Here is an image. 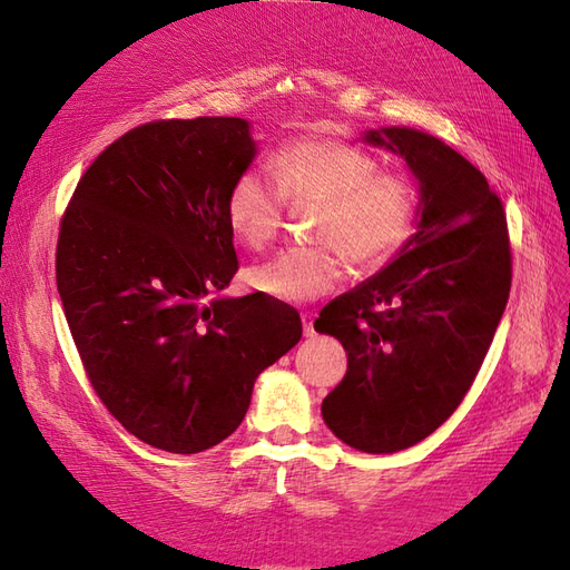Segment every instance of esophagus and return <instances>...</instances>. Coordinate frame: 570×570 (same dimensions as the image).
<instances>
[{
    "label": "esophagus",
    "instance_id": "34e87169",
    "mask_svg": "<svg viewBox=\"0 0 570 570\" xmlns=\"http://www.w3.org/2000/svg\"><path fill=\"white\" fill-rule=\"evenodd\" d=\"M301 320H303V332H305V337H313V334H315V327H313V315H311V313H301Z\"/></svg>",
    "mask_w": 570,
    "mask_h": 570
}]
</instances>
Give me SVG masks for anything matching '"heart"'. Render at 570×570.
Wrapping results in <instances>:
<instances>
[{
  "label": "heart",
  "instance_id": "heart-1",
  "mask_svg": "<svg viewBox=\"0 0 570 570\" xmlns=\"http://www.w3.org/2000/svg\"><path fill=\"white\" fill-rule=\"evenodd\" d=\"M274 183L245 170L228 189L226 218L247 247H265L282 224L284 202L315 207L313 243L291 247L247 269L259 294L305 303L340 282L344 259L375 267L410 238L416 218V189L397 173H381L377 160L342 141L298 139L269 160Z\"/></svg>",
  "mask_w": 570,
  "mask_h": 570
}]
</instances>
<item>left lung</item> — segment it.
Instances as JSON below:
<instances>
[{
    "mask_svg": "<svg viewBox=\"0 0 570 570\" xmlns=\"http://www.w3.org/2000/svg\"><path fill=\"white\" fill-rule=\"evenodd\" d=\"M361 141L397 154L419 183L416 230L371 279L327 303L315 330L344 346V381L323 400L342 443L387 455L424 441L458 410L510 294L501 199L441 139L381 127Z\"/></svg>",
    "mask_w": 570,
    "mask_h": 570,
    "instance_id": "left-lung-1",
    "label": "left lung"
}]
</instances>
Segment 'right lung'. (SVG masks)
Returning <instances> with one entry per match:
<instances>
[{
    "label": "right lung",
    "instance_id": "right-lung-1",
    "mask_svg": "<svg viewBox=\"0 0 570 570\" xmlns=\"http://www.w3.org/2000/svg\"><path fill=\"white\" fill-rule=\"evenodd\" d=\"M255 156L243 118L146 122L94 160L62 218L57 291L83 368L158 450L222 443L303 334L282 301L216 296L238 272L228 189Z\"/></svg>",
    "mask_w": 570,
    "mask_h": 570
}]
</instances>
